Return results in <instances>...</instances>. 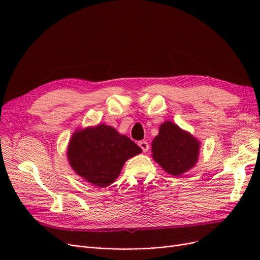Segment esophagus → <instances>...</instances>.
I'll use <instances>...</instances> for the list:
<instances>
[{
    "label": "esophagus",
    "instance_id": "1",
    "mask_svg": "<svg viewBox=\"0 0 260 260\" xmlns=\"http://www.w3.org/2000/svg\"><path fill=\"white\" fill-rule=\"evenodd\" d=\"M139 146L142 148L143 152H147L148 148H149V145H148V143L146 142V141H140Z\"/></svg>",
    "mask_w": 260,
    "mask_h": 260
}]
</instances>
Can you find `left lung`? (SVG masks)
Returning <instances> with one entry per match:
<instances>
[{"instance_id":"8db88e82","label":"left lung","mask_w":260,"mask_h":260,"mask_svg":"<svg viewBox=\"0 0 260 260\" xmlns=\"http://www.w3.org/2000/svg\"><path fill=\"white\" fill-rule=\"evenodd\" d=\"M200 141L171 121L160 124L152 143L154 160L169 175L179 177L198 162Z\"/></svg>"}]
</instances>
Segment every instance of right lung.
Here are the masks:
<instances>
[{
  "mask_svg": "<svg viewBox=\"0 0 260 260\" xmlns=\"http://www.w3.org/2000/svg\"><path fill=\"white\" fill-rule=\"evenodd\" d=\"M142 152L127 136L104 123L77 130L69 141L67 157L77 175L100 187L112 184L127 159Z\"/></svg>",
  "mask_w": 260,
  "mask_h": 260,
  "instance_id": "add662e5",
  "label": "right lung"
}]
</instances>
